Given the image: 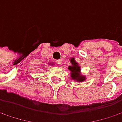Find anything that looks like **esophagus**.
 Returning a JSON list of instances; mask_svg holds the SVG:
<instances>
[{"mask_svg": "<svg viewBox=\"0 0 122 122\" xmlns=\"http://www.w3.org/2000/svg\"><path fill=\"white\" fill-rule=\"evenodd\" d=\"M56 63H57V64H59V65H61V64H62V59L56 60Z\"/></svg>", "mask_w": 122, "mask_h": 122, "instance_id": "1", "label": "esophagus"}]
</instances>
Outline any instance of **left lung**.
<instances>
[{
  "instance_id": "left-lung-1",
  "label": "left lung",
  "mask_w": 122,
  "mask_h": 122,
  "mask_svg": "<svg viewBox=\"0 0 122 122\" xmlns=\"http://www.w3.org/2000/svg\"><path fill=\"white\" fill-rule=\"evenodd\" d=\"M70 62L71 63V66L68 67V70L71 71V78L78 82H82L85 80V76L82 75L81 73V67L78 66L74 58H71L70 59Z\"/></svg>"
}]
</instances>
